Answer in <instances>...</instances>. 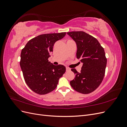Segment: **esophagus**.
<instances>
[{"instance_id":"1","label":"esophagus","mask_w":127,"mask_h":127,"mask_svg":"<svg viewBox=\"0 0 127 127\" xmlns=\"http://www.w3.org/2000/svg\"><path fill=\"white\" fill-rule=\"evenodd\" d=\"M70 69L69 68L66 67V71H70Z\"/></svg>"}]
</instances>
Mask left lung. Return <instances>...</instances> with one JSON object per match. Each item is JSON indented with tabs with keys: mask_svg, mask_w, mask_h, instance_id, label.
Returning <instances> with one entry per match:
<instances>
[{
	"mask_svg": "<svg viewBox=\"0 0 127 127\" xmlns=\"http://www.w3.org/2000/svg\"><path fill=\"white\" fill-rule=\"evenodd\" d=\"M77 45V59L83 64L78 72L71 70L75 77L70 84L74 90L82 94H88L100 85L105 74L107 60L104 50L96 39L83 31L67 32Z\"/></svg>",
	"mask_w": 127,
	"mask_h": 127,
	"instance_id": "obj_1",
	"label": "left lung"
}]
</instances>
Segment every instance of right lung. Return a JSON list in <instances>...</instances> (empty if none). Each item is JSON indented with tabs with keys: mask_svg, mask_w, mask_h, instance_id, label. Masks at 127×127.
<instances>
[{
	"mask_svg": "<svg viewBox=\"0 0 127 127\" xmlns=\"http://www.w3.org/2000/svg\"><path fill=\"white\" fill-rule=\"evenodd\" d=\"M65 35L66 32L41 34L30 40L22 50L20 66L24 80L38 94L54 90L66 71L64 65L55 66L48 60L55 42Z\"/></svg>",
	"mask_w": 127,
	"mask_h": 127,
	"instance_id": "right-lung-1",
	"label": "right lung"
}]
</instances>
